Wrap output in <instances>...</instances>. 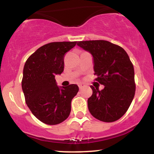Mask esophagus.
Wrapping results in <instances>:
<instances>
[{
    "label": "esophagus",
    "instance_id": "esophagus-1",
    "mask_svg": "<svg viewBox=\"0 0 154 154\" xmlns=\"http://www.w3.org/2000/svg\"><path fill=\"white\" fill-rule=\"evenodd\" d=\"M78 86H79V89L81 90L83 87H84L85 85H84V84H82V83H80V84H79V85H78Z\"/></svg>",
    "mask_w": 154,
    "mask_h": 154
}]
</instances>
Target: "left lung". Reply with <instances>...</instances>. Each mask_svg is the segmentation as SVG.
<instances>
[{
  "label": "left lung",
  "mask_w": 154,
  "mask_h": 154,
  "mask_svg": "<svg viewBox=\"0 0 154 154\" xmlns=\"http://www.w3.org/2000/svg\"><path fill=\"white\" fill-rule=\"evenodd\" d=\"M77 45L93 56L95 80L104 85L101 91L91 86L89 111L100 121H116L128 111L135 92L134 67L128 54L106 40L79 41Z\"/></svg>",
  "instance_id": "1"
}]
</instances>
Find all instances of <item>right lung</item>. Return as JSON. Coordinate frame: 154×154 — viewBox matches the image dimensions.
Segmentation results:
<instances>
[{
  "mask_svg": "<svg viewBox=\"0 0 154 154\" xmlns=\"http://www.w3.org/2000/svg\"><path fill=\"white\" fill-rule=\"evenodd\" d=\"M77 42H54L39 48L26 60L22 88L25 101L37 119L46 125L62 122L69 116L77 85L59 87L55 79L64 68L63 56Z\"/></svg>",
  "mask_w": 154,
  "mask_h": 154,
  "instance_id": "1",
  "label": "right lung"
}]
</instances>
